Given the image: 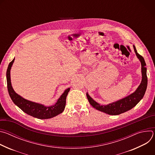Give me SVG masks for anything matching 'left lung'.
I'll return each mask as SVG.
<instances>
[{
    "label": "left lung",
    "mask_w": 155,
    "mask_h": 155,
    "mask_svg": "<svg viewBox=\"0 0 155 155\" xmlns=\"http://www.w3.org/2000/svg\"><path fill=\"white\" fill-rule=\"evenodd\" d=\"M134 51L139 59L141 65H142V79L141 83L137 87L134 93L130 94L129 96L120 99L115 102H113L107 105H101L96 101H94L87 93H86V96L88 99V101L90 104L96 109L99 110L101 112H104L108 115H117L124 112H126L128 110L135 107L140 101L143 98L147 87V68L146 63L143 58L140 55L134 45Z\"/></svg>",
    "instance_id": "left-lung-1"
}]
</instances>
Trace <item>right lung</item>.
Listing matches in <instances>:
<instances>
[{
    "label": "right lung",
    "instance_id": "obj_1",
    "mask_svg": "<svg viewBox=\"0 0 155 155\" xmlns=\"http://www.w3.org/2000/svg\"><path fill=\"white\" fill-rule=\"evenodd\" d=\"M14 60L15 58L9 63L7 71L8 91L14 104L26 114L38 119H48L61 114L65 107L66 97L70 91V88H68L59 98L57 102L54 105L50 107H45L23 98L15 92L11 84L10 69Z\"/></svg>",
    "mask_w": 155,
    "mask_h": 155
}]
</instances>
